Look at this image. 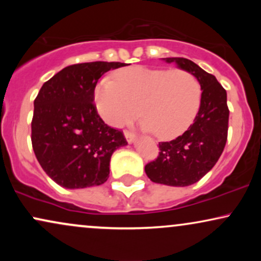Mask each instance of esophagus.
Wrapping results in <instances>:
<instances>
[{
	"label": "esophagus",
	"mask_w": 261,
	"mask_h": 261,
	"mask_svg": "<svg viewBox=\"0 0 261 261\" xmlns=\"http://www.w3.org/2000/svg\"><path fill=\"white\" fill-rule=\"evenodd\" d=\"M124 135H125V137H126V140H127L128 143L134 142L135 139H136V135H135L134 133H131V131L125 130V131H124Z\"/></svg>",
	"instance_id": "esophagus-1"
}]
</instances>
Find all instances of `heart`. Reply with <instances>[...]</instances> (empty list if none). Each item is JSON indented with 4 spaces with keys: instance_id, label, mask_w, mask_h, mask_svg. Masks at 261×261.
Here are the masks:
<instances>
[{
    "instance_id": "obj_1",
    "label": "heart",
    "mask_w": 261,
    "mask_h": 261,
    "mask_svg": "<svg viewBox=\"0 0 261 261\" xmlns=\"http://www.w3.org/2000/svg\"><path fill=\"white\" fill-rule=\"evenodd\" d=\"M199 80L185 70L133 66L107 76L95 87L94 103L104 121L121 126L139 114L142 127L172 140L193 124L201 104Z\"/></svg>"
}]
</instances>
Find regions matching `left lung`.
I'll return each mask as SVG.
<instances>
[{
  "instance_id": "left-lung-1",
  "label": "left lung",
  "mask_w": 261,
  "mask_h": 261,
  "mask_svg": "<svg viewBox=\"0 0 261 261\" xmlns=\"http://www.w3.org/2000/svg\"><path fill=\"white\" fill-rule=\"evenodd\" d=\"M199 80L201 104L195 120L184 134L169 142H160L154 161L146 164L152 181L170 187H188L214 168L222 154L228 135L227 92L214 74L184 58H167Z\"/></svg>"
}]
</instances>
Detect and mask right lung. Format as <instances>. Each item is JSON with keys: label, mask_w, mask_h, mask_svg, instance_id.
<instances>
[{"label": "right lung", "mask_w": 261, "mask_h": 261, "mask_svg": "<svg viewBox=\"0 0 261 261\" xmlns=\"http://www.w3.org/2000/svg\"><path fill=\"white\" fill-rule=\"evenodd\" d=\"M121 62H85L65 67L44 83L34 100L32 145L41 168L66 189L95 187L109 178L113 152L127 145L94 106L98 80Z\"/></svg>", "instance_id": "right-lung-1"}]
</instances>
